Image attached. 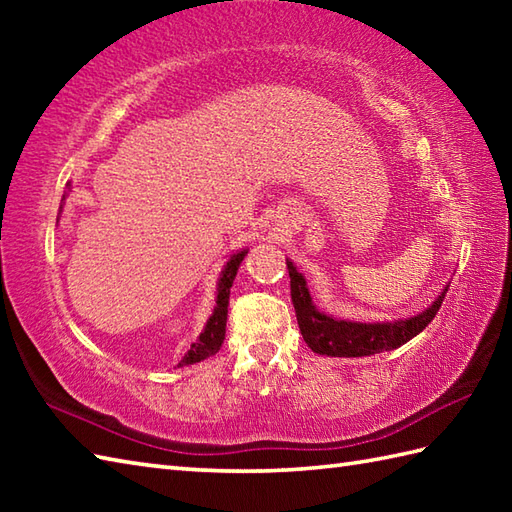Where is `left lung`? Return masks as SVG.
Segmentation results:
<instances>
[{
	"instance_id": "obj_1",
	"label": "left lung",
	"mask_w": 512,
	"mask_h": 512,
	"mask_svg": "<svg viewBox=\"0 0 512 512\" xmlns=\"http://www.w3.org/2000/svg\"><path fill=\"white\" fill-rule=\"evenodd\" d=\"M288 275H290V297L295 303L297 323L303 334V341L308 343L312 352L323 356H372L378 352L396 350V347L405 345L413 336H418L427 325L436 317L444 295H447L449 286L444 288L438 299L431 306L409 319H394L383 323H363V321H347V319H334L330 314L317 310L312 303L308 292V284L297 266L286 259Z\"/></svg>"
}]
</instances>
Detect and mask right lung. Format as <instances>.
<instances>
[{
    "label": "right lung",
    "mask_w": 512,
    "mask_h": 512,
    "mask_svg": "<svg viewBox=\"0 0 512 512\" xmlns=\"http://www.w3.org/2000/svg\"><path fill=\"white\" fill-rule=\"evenodd\" d=\"M248 253V248H242L239 253L231 255L228 259L220 279H217V299H215V308L213 314L206 321L202 334L198 336V341L191 345V350L182 356V361L178 363V367L182 365H193L200 363L204 358H209L213 354H217L222 343H224V334H226V314H228V297H231V286L233 279L237 275L239 264L244 262V257Z\"/></svg>",
    "instance_id": "1"
}]
</instances>
